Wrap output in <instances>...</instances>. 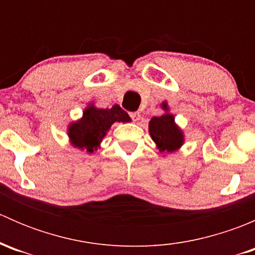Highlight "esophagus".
Returning a JSON list of instances; mask_svg holds the SVG:
<instances>
[{"label": "esophagus", "mask_w": 255, "mask_h": 255, "mask_svg": "<svg viewBox=\"0 0 255 255\" xmlns=\"http://www.w3.org/2000/svg\"><path fill=\"white\" fill-rule=\"evenodd\" d=\"M129 116H130V118L134 121V122H137V121L140 120V113L139 112H130Z\"/></svg>", "instance_id": "obj_1"}]
</instances>
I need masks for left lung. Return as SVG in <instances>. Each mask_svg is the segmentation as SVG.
<instances>
[{
	"mask_svg": "<svg viewBox=\"0 0 255 255\" xmlns=\"http://www.w3.org/2000/svg\"><path fill=\"white\" fill-rule=\"evenodd\" d=\"M161 107L166 113L149 121V134L159 150L171 153L184 144V133L176 126L174 115L168 112V104L163 102Z\"/></svg>",
	"mask_w": 255,
	"mask_h": 255,
	"instance_id": "1",
	"label": "left lung"
}]
</instances>
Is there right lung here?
Wrapping results in <instances>:
<instances>
[{"instance_id":"right-lung-1","label":"right lung","mask_w":255,"mask_h":255,"mask_svg":"<svg viewBox=\"0 0 255 255\" xmlns=\"http://www.w3.org/2000/svg\"><path fill=\"white\" fill-rule=\"evenodd\" d=\"M127 112L118 105L112 109H97L94 104L84 110L82 117L69 125L68 135L70 143L75 148L94 153L101 144L106 133L115 122H129Z\"/></svg>"}]
</instances>
